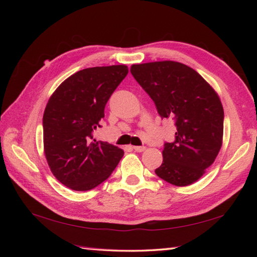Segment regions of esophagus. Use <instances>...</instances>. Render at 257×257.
Masks as SVG:
<instances>
[{
	"mask_svg": "<svg viewBox=\"0 0 257 257\" xmlns=\"http://www.w3.org/2000/svg\"><path fill=\"white\" fill-rule=\"evenodd\" d=\"M134 149L137 151V152H143L146 150V147L144 146H137V147H134Z\"/></svg>",
	"mask_w": 257,
	"mask_h": 257,
	"instance_id": "obj_1",
	"label": "esophagus"
}]
</instances>
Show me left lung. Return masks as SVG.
Listing matches in <instances>:
<instances>
[{
    "mask_svg": "<svg viewBox=\"0 0 257 257\" xmlns=\"http://www.w3.org/2000/svg\"><path fill=\"white\" fill-rule=\"evenodd\" d=\"M130 72L160 117L176 121V140L165 144L156 174L176 187L198 181L222 147L224 111L219 95L199 73L179 62L135 64Z\"/></svg>",
    "mask_w": 257,
    "mask_h": 257,
    "instance_id": "obj_1",
    "label": "left lung"
}]
</instances>
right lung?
Instances as JSON below:
<instances>
[{
    "label": "right lung",
    "mask_w": 257,
    "mask_h": 257,
    "mask_svg": "<svg viewBox=\"0 0 257 257\" xmlns=\"http://www.w3.org/2000/svg\"><path fill=\"white\" fill-rule=\"evenodd\" d=\"M127 74L125 65L85 68L65 79L48 99L43 116L44 154L54 177L67 188H96L122 158V149L96 141L92 133Z\"/></svg>",
    "instance_id": "add662e5"
}]
</instances>
